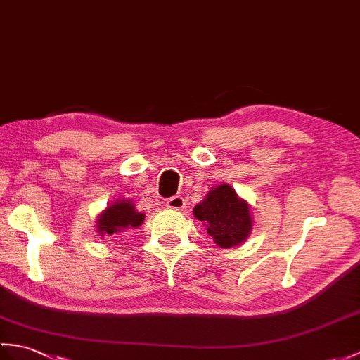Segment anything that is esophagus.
I'll return each mask as SVG.
<instances>
[{
	"mask_svg": "<svg viewBox=\"0 0 360 360\" xmlns=\"http://www.w3.org/2000/svg\"><path fill=\"white\" fill-rule=\"evenodd\" d=\"M165 205L172 208V210H184V207H186V200L181 196H173L170 199H167Z\"/></svg>",
	"mask_w": 360,
	"mask_h": 360,
	"instance_id": "obj_1",
	"label": "esophagus"
}]
</instances>
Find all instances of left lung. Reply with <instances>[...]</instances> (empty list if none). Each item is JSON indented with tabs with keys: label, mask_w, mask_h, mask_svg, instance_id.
<instances>
[{
	"label": "left lung",
	"mask_w": 360,
	"mask_h": 360,
	"mask_svg": "<svg viewBox=\"0 0 360 360\" xmlns=\"http://www.w3.org/2000/svg\"><path fill=\"white\" fill-rule=\"evenodd\" d=\"M252 208L230 184L222 182L208 191L193 208L195 218L202 221L207 233L221 248L245 242L253 230Z\"/></svg>",
	"instance_id": "left-lung-1"
}]
</instances>
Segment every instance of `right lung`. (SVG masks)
<instances>
[{"label": "right lung", "instance_id": "obj_1", "mask_svg": "<svg viewBox=\"0 0 360 360\" xmlns=\"http://www.w3.org/2000/svg\"><path fill=\"white\" fill-rule=\"evenodd\" d=\"M146 214L136 210L131 199H116L98 214L96 231L101 239L118 238L121 233L138 229L144 222Z\"/></svg>", "mask_w": 360, "mask_h": 360}]
</instances>
